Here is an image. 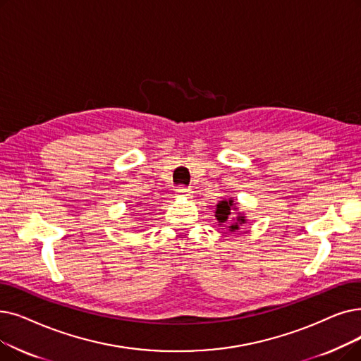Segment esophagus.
Returning <instances> with one entry per match:
<instances>
[{"instance_id": "34e87169", "label": "esophagus", "mask_w": 361, "mask_h": 361, "mask_svg": "<svg viewBox=\"0 0 361 361\" xmlns=\"http://www.w3.org/2000/svg\"><path fill=\"white\" fill-rule=\"evenodd\" d=\"M176 193H177V196H181V197H192V195H193L192 189H189V187H185V185H178L176 189Z\"/></svg>"}]
</instances>
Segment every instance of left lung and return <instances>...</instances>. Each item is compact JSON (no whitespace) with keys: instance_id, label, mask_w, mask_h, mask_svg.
<instances>
[{"instance_id":"8db88e82","label":"left lung","mask_w":361,"mask_h":361,"mask_svg":"<svg viewBox=\"0 0 361 361\" xmlns=\"http://www.w3.org/2000/svg\"><path fill=\"white\" fill-rule=\"evenodd\" d=\"M233 211H238L236 208V203H234L233 199L230 200H221L216 205V211H215V216H216V221L219 223V226L221 224H230V231H236L240 228L242 224L246 223V216L243 214H238L236 219L234 221H230L231 218V214H234Z\"/></svg>"}]
</instances>
